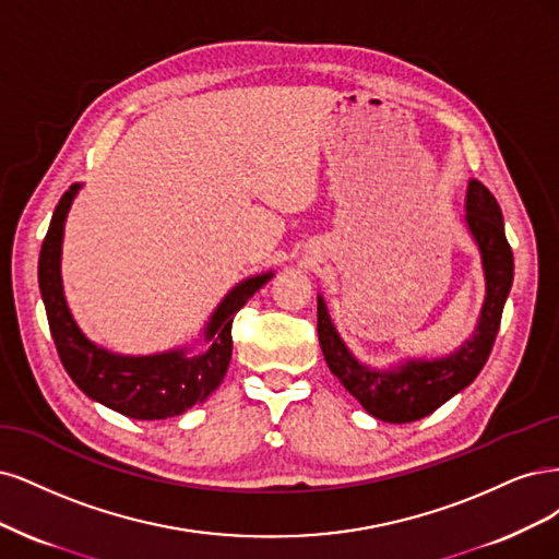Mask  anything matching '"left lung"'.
Masks as SVG:
<instances>
[{
	"label": "left lung",
	"mask_w": 559,
	"mask_h": 559,
	"mask_svg": "<svg viewBox=\"0 0 559 559\" xmlns=\"http://www.w3.org/2000/svg\"><path fill=\"white\" fill-rule=\"evenodd\" d=\"M464 221L480 250L485 274V301L474 336L445 357L408 359L390 369H373L348 350L328 313V304L318 295V338L330 371L369 416L383 423H413L435 413L460 390L474 383L488 362L499 332L501 311L513 283V250L503 234L501 209L492 192L480 181L466 188Z\"/></svg>",
	"instance_id": "obj_1"
}]
</instances>
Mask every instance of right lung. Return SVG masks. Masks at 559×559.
<instances>
[{
  "label": "right lung",
  "mask_w": 559,
  "mask_h": 559,
  "mask_svg": "<svg viewBox=\"0 0 559 559\" xmlns=\"http://www.w3.org/2000/svg\"><path fill=\"white\" fill-rule=\"evenodd\" d=\"M81 183L71 186L52 213L39 255V290L62 367L90 400L134 420H165L204 402L223 383L231 357V320L274 272L234 285L206 322V350L178 348L157 355H118L93 344L74 322L62 290V234Z\"/></svg>",
  "instance_id": "right-lung-1"
}]
</instances>
